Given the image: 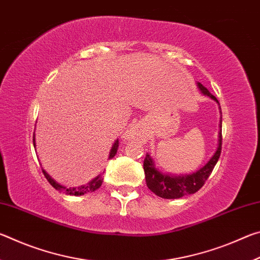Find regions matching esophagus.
<instances>
[{
	"mask_svg": "<svg viewBox=\"0 0 260 260\" xmlns=\"http://www.w3.org/2000/svg\"><path fill=\"white\" fill-rule=\"evenodd\" d=\"M142 134V129H141V127L133 125V126H129L128 128H127L124 134H122V140L127 141V140H131V139H134V138H139Z\"/></svg>",
	"mask_w": 260,
	"mask_h": 260,
	"instance_id": "1",
	"label": "esophagus"
}]
</instances>
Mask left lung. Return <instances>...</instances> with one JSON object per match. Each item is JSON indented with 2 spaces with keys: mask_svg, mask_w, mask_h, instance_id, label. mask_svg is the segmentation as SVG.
Returning <instances> with one entry per match:
<instances>
[{
  "mask_svg": "<svg viewBox=\"0 0 260 260\" xmlns=\"http://www.w3.org/2000/svg\"><path fill=\"white\" fill-rule=\"evenodd\" d=\"M197 88H199L202 94L213 100L215 103H218L220 113H221V108H220L218 100L215 99V96L210 93L208 88H205L201 82H197ZM221 124L222 120L221 117H220L218 147L215 149L212 157L210 158L204 166H202L200 170H197L196 172L191 174L174 175L161 172L158 167H156L155 160L152 159V157L147 153L143 161V169L144 174H146V182L148 188L153 193H156L157 196L167 200L180 199V197L190 195V193H195L197 190H200L203 187L204 182L210 177V174L212 173L214 166L220 157V153H221Z\"/></svg>",
  "mask_w": 260,
  "mask_h": 260,
  "instance_id": "8db88e82",
  "label": "left lung"
}]
</instances>
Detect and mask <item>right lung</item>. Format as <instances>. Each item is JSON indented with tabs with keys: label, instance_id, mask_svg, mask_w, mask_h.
Masks as SVG:
<instances>
[{
	"label": "right lung",
	"instance_id": "add662e5",
	"mask_svg": "<svg viewBox=\"0 0 260 260\" xmlns=\"http://www.w3.org/2000/svg\"><path fill=\"white\" fill-rule=\"evenodd\" d=\"M33 144H34V148H35V132H34V135H33ZM118 147H119V141L116 140V141H114L111 150H110L109 159H111V158L116 156ZM42 172H43V174H45V177L48 180V182H49L51 186L56 189V190L64 191L65 193H67V195H71V196H81V195H85V193H88V192H93L95 190H98V189L101 187V184H102V182H103L102 174H99L98 177L94 178L93 180H90V181L87 182L86 184H82V186H80V187H73V188L70 187V188H68V187L63 186V184L57 182L56 180L52 179L50 175L46 172V170L42 169Z\"/></svg>",
	"mask_w": 260,
	"mask_h": 260
}]
</instances>
